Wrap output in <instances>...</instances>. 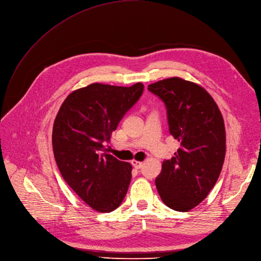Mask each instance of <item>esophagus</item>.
Listing matches in <instances>:
<instances>
[{"label":"esophagus","mask_w":261,"mask_h":261,"mask_svg":"<svg viewBox=\"0 0 261 261\" xmlns=\"http://www.w3.org/2000/svg\"><path fill=\"white\" fill-rule=\"evenodd\" d=\"M132 165L135 167L136 169H140L142 167V163L141 162H138V161H132Z\"/></svg>","instance_id":"34e87169"}]
</instances>
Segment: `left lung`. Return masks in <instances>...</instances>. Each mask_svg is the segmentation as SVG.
<instances>
[{
    "instance_id": "left-lung-1",
    "label": "left lung",
    "mask_w": 261,
    "mask_h": 261,
    "mask_svg": "<svg viewBox=\"0 0 261 261\" xmlns=\"http://www.w3.org/2000/svg\"><path fill=\"white\" fill-rule=\"evenodd\" d=\"M148 90L165 103L169 132L181 145L163 162L156 189L167 206L187 212L204 199L221 174L226 153L222 113L203 88L178 77L152 83Z\"/></svg>"
}]
</instances>
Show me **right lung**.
Wrapping results in <instances>:
<instances>
[{
  "label": "right lung",
  "mask_w": 261,
  "mask_h": 261,
  "mask_svg": "<svg viewBox=\"0 0 261 261\" xmlns=\"http://www.w3.org/2000/svg\"><path fill=\"white\" fill-rule=\"evenodd\" d=\"M143 88L140 82L127 88L92 83L70 93L57 114L52 148L58 168L97 212L116 210L127 193L132 165L107 154L105 144Z\"/></svg>",
  "instance_id": "1"
}]
</instances>
